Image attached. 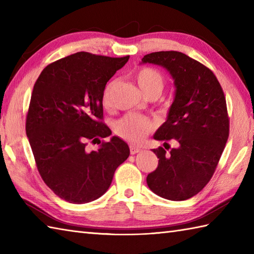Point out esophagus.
<instances>
[{
	"label": "esophagus",
	"instance_id": "34e87169",
	"mask_svg": "<svg viewBox=\"0 0 254 254\" xmlns=\"http://www.w3.org/2000/svg\"><path fill=\"white\" fill-rule=\"evenodd\" d=\"M139 152H141V148L134 146V145H130V153H131V155H135V154H137Z\"/></svg>",
	"mask_w": 254,
	"mask_h": 254
}]
</instances>
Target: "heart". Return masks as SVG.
<instances>
[{
	"instance_id": "1",
	"label": "heart",
	"mask_w": 254,
	"mask_h": 254,
	"mask_svg": "<svg viewBox=\"0 0 254 254\" xmlns=\"http://www.w3.org/2000/svg\"><path fill=\"white\" fill-rule=\"evenodd\" d=\"M135 79L138 87L147 96L149 94L160 95L165 87V77L159 71L153 67H142L138 69ZM117 80H111L108 83L102 94V105L106 108L111 106L110 96L112 89L115 88ZM154 123L148 119L136 116L127 115L115 124V132L117 135L124 138L126 141L132 143H138L153 130Z\"/></svg>"
}]
</instances>
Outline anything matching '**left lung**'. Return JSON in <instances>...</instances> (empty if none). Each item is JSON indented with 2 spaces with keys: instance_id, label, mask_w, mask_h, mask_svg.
<instances>
[{
  "instance_id": "obj_1",
  "label": "left lung",
  "mask_w": 254,
  "mask_h": 254,
  "mask_svg": "<svg viewBox=\"0 0 254 254\" xmlns=\"http://www.w3.org/2000/svg\"><path fill=\"white\" fill-rule=\"evenodd\" d=\"M145 63L163 66L174 79V101L154 138L178 143L169 154L163 147L153 149L159 160L147 186L166 199L185 201L207 185L228 139L224 91L209 68L182 52L149 53L142 59Z\"/></svg>"
}]
</instances>
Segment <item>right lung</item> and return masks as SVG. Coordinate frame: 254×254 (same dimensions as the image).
Listing matches in <instances>:
<instances>
[{"mask_svg":"<svg viewBox=\"0 0 254 254\" xmlns=\"http://www.w3.org/2000/svg\"><path fill=\"white\" fill-rule=\"evenodd\" d=\"M128 58L74 53L45 67L34 86L27 136L42 180L68 203L85 204L104 195L130 155L118 136L93 152L85 148L87 139L111 135L101 122L102 94Z\"/></svg>","mask_w":254,"mask_h":254,"instance_id":"1","label":"right lung"}]
</instances>
